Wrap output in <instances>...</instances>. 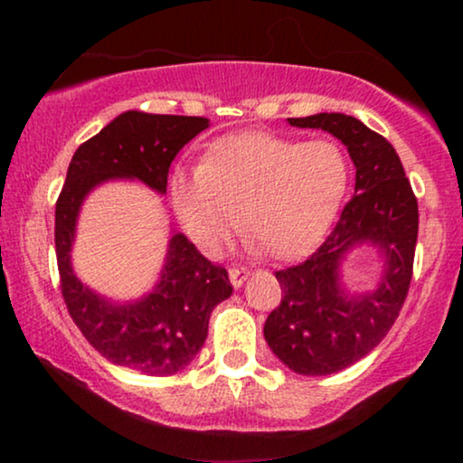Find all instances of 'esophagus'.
Masks as SVG:
<instances>
[{"instance_id":"34e87169","label":"esophagus","mask_w":463,"mask_h":463,"mask_svg":"<svg viewBox=\"0 0 463 463\" xmlns=\"http://www.w3.org/2000/svg\"><path fill=\"white\" fill-rule=\"evenodd\" d=\"M250 276V271L244 268V265H233V268H230V280L233 287H242L246 278Z\"/></svg>"}]
</instances>
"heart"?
I'll use <instances>...</instances> for the list:
<instances>
[{
  "instance_id": "1",
  "label": "heart",
  "mask_w": 463,
  "mask_h": 463,
  "mask_svg": "<svg viewBox=\"0 0 463 463\" xmlns=\"http://www.w3.org/2000/svg\"><path fill=\"white\" fill-rule=\"evenodd\" d=\"M347 187V160L326 138L244 132L214 141L198 168L175 170L168 192L183 230L214 255L240 225L265 255L288 257L331 223ZM241 214H237V211Z\"/></svg>"
}]
</instances>
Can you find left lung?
<instances>
[{
    "label": "left lung",
    "mask_w": 463,
    "mask_h": 463,
    "mask_svg": "<svg viewBox=\"0 0 463 463\" xmlns=\"http://www.w3.org/2000/svg\"><path fill=\"white\" fill-rule=\"evenodd\" d=\"M290 126L337 137L356 166V189L316 252L276 271L282 301L265 320V341L299 375H331L379 345L407 299L417 244V198L388 138L344 113L288 118ZM377 243L386 271L375 294L347 298L340 259L352 245Z\"/></svg>",
    "instance_id": "obj_1"
}]
</instances>
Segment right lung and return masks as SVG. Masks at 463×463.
Returning <instances> with one entry per match:
<instances>
[{
    "label": "right lung",
    "instance_id": "obj_1",
    "mask_svg": "<svg viewBox=\"0 0 463 463\" xmlns=\"http://www.w3.org/2000/svg\"><path fill=\"white\" fill-rule=\"evenodd\" d=\"M206 128V118L126 111L80 145L56 200V263L69 316L100 356L145 375H175L195 358L204 345L211 312L233 290L227 269L208 261L183 233H175L154 293L128 306H111L73 274L69 252L75 219L86 194L116 176L138 179L166 194L170 164Z\"/></svg>",
    "mask_w": 463,
    "mask_h": 463
}]
</instances>
